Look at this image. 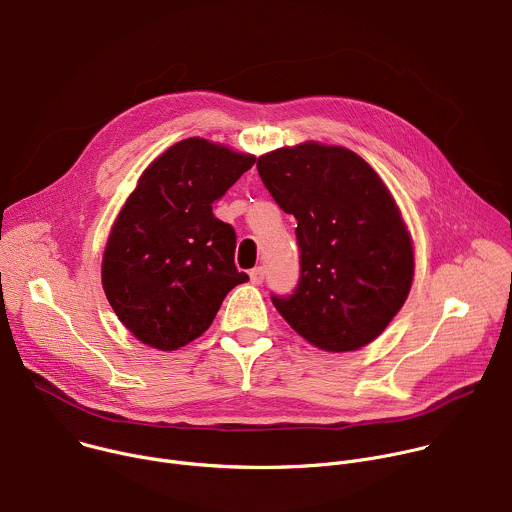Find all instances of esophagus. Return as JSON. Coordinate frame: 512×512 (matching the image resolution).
Instances as JSON below:
<instances>
[{"label":"esophagus","mask_w":512,"mask_h":512,"mask_svg":"<svg viewBox=\"0 0 512 512\" xmlns=\"http://www.w3.org/2000/svg\"><path fill=\"white\" fill-rule=\"evenodd\" d=\"M249 277H251L253 285H261L263 279H265V269L263 267H255V269L249 271Z\"/></svg>","instance_id":"obj_1"}]
</instances>
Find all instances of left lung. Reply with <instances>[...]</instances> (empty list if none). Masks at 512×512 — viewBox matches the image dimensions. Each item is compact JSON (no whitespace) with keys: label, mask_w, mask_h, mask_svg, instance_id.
Listing matches in <instances>:
<instances>
[{"label":"left lung","mask_w":512,"mask_h":512,"mask_svg":"<svg viewBox=\"0 0 512 512\" xmlns=\"http://www.w3.org/2000/svg\"><path fill=\"white\" fill-rule=\"evenodd\" d=\"M257 170L297 219V287L271 293L273 305L325 352L364 348L400 311L414 275L412 241L390 191L356 152L317 142L259 156Z\"/></svg>","instance_id":"left-lung-1"}]
</instances>
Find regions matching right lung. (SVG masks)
<instances>
[{"mask_svg":"<svg viewBox=\"0 0 512 512\" xmlns=\"http://www.w3.org/2000/svg\"><path fill=\"white\" fill-rule=\"evenodd\" d=\"M255 156L187 138L142 173L110 231L102 285L118 319L150 348L173 352L213 323L235 267L237 235L213 215Z\"/></svg>","mask_w":512,"mask_h":512,"instance_id":"right-lung-1","label":"right lung"}]
</instances>
